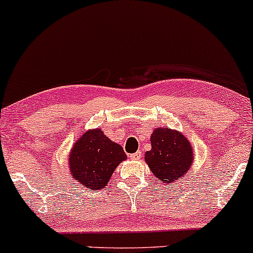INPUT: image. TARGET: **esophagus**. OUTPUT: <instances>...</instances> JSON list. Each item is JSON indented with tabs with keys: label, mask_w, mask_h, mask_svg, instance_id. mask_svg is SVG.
Segmentation results:
<instances>
[{
	"label": "esophagus",
	"mask_w": 253,
	"mask_h": 253,
	"mask_svg": "<svg viewBox=\"0 0 253 253\" xmlns=\"http://www.w3.org/2000/svg\"><path fill=\"white\" fill-rule=\"evenodd\" d=\"M141 152L140 151H138V152H135V153H132V155H130L129 157H130V159H133V161H139V159L141 158Z\"/></svg>",
	"instance_id": "1"
}]
</instances>
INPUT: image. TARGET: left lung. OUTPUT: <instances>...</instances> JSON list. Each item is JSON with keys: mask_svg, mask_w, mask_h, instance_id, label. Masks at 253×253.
<instances>
[{"mask_svg": "<svg viewBox=\"0 0 253 253\" xmlns=\"http://www.w3.org/2000/svg\"><path fill=\"white\" fill-rule=\"evenodd\" d=\"M193 161V147L181 132L169 127L153 130L145 162L159 181L172 184L189 171Z\"/></svg>", "mask_w": 253, "mask_h": 253, "instance_id": "left-lung-1", "label": "left lung"}]
</instances>
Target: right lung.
<instances>
[{
    "instance_id": "obj_1",
    "label": "right lung",
    "mask_w": 253,
    "mask_h": 253,
    "mask_svg": "<svg viewBox=\"0 0 253 253\" xmlns=\"http://www.w3.org/2000/svg\"><path fill=\"white\" fill-rule=\"evenodd\" d=\"M126 158L123 147L110 140L100 128L90 129L72 146L69 168L72 178L84 188L100 190Z\"/></svg>"
}]
</instances>
